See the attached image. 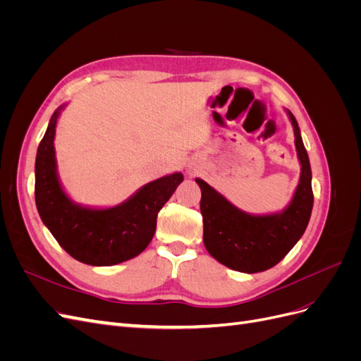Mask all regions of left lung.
<instances>
[{
	"label": "left lung",
	"mask_w": 361,
	"mask_h": 361,
	"mask_svg": "<svg viewBox=\"0 0 361 361\" xmlns=\"http://www.w3.org/2000/svg\"><path fill=\"white\" fill-rule=\"evenodd\" d=\"M285 111L293 128L295 149L301 166L298 185L285 209L271 214L245 212L209 183L195 178L202 190L200 212L207 253L227 268L247 274L277 265L300 241L312 215L313 192L309 155L297 118L289 110Z\"/></svg>",
	"instance_id": "left-lung-1"
}]
</instances>
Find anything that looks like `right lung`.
<instances>
[{"label":"right lung","instance_id":"add662e5","mask_svg":"<svg viewBox=\"0 0 361 361\" xmlns=\"http://www.w3.org/2000/svg\"><path fill=\"white\" fill-rule=\"evenodd\" d=\"M68 104L60 105L37 147L36 206L43 224L63 250L87 265L111 267L138 256L157 231V216L183 180L180 171L166 174L138 188L116 206L76 203L60 180L56 158L57 122Z\"/></svg>","mask_w":361,"mask_h":361}]
</instances>
